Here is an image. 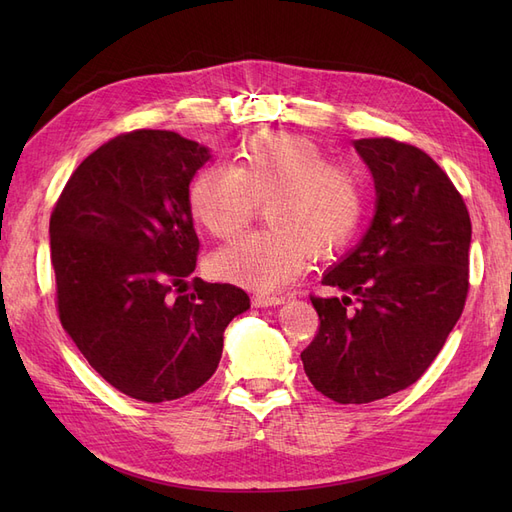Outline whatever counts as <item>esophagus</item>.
I'll return each instance as SVG.
<instances>
[{"label": "esophagus", "mask_w": 512, "mask_h": 512, "mask_svg": "<svg viewBox=\"0 0 512 512\" xmlns=\"http://www.w3.org/2000/svg\"><path fill=\"white\" fill-rule=\"evenodd\" d=\"M284 297H277V294H254L252 305L254 307H271V305H282Z\"/></svg>", "instance_id": "34e87169"}]
</instances>
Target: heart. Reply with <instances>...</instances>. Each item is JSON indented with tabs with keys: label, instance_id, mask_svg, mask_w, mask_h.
<instances>
[{
	"label": "heart",
	"instance_id": "obj_1",
	"mask_svg": "<svg viewBox=\"0 0 512 512\" xmlns=\"http://www.w3.org/2000/svg\"><path fill=\"white\" fill-rule=\"evenodd\" d=\"M258 203H265L269 228L222 247L211 269L226 282L269 292L294 280L309 254L333 256L356 237L367 185L361 170L329 162L309 138L262 132L247 141L235 168L205 166L188 192L192 218L215 239L241 232Z\"/></svg>",
	"mask_w": 512,
	"mask_h": 512
}]
</instances>
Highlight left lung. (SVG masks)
I'll return each instance as SVG.
<instances>
[{
	"label": "left lung",
	"instance_id": "8db88e82",
	"mask_svg": "<svg viewBox=\"0 0 512 512\" xmlns=\"http://www.w3.org/2000/svg\"><path fill=\"white\" fill-rule=\"evenodd\" d=\"M354 149L374 175L376 215L322 277L344 297H309L320 327L301 352L309 382L337 404H369L421 378L470 288V213L444 170L395 138H361Z\"/></svg>",
	"mask_w": 512,
	"mask_h": 512
}]
</instances>
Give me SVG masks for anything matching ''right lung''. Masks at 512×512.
Returning <instances> with one entry per match:
<instances>
[{
    "instance_id": "obj_1",
    "label": "right lung",
    "mask_w": 512,
    "mask_h": 512,
    "mask_svg": "<svg viewBox=\"0 0 512 512\" xmlns=\"http://www.w3.org/2000/svg\"><path fill=\"white\" fill-rule=\"evenodd\" d=\"M207 160L177 132L119 134L79 164L51 213L61 324L108 384L147 404L200 389L228 322L250 307L232 284L188 286L200 247L188 192Z\"/></svg>"
}]
</instances>
